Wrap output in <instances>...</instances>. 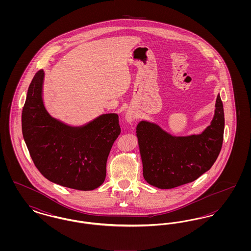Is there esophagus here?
Wrapping results in <instances>:
<instances>
[{
	"label": "esophagus",
	"instance_id": "esophagus-1",
	"mask_svg": "<svg viewBox=\"0 0 251 251\" xmlns=\"http://www.w3.org/2000/svg\"><path fill=\"white\" fill-rule=\"evenodd\" d=\"M126 120H127V121H129V122H131L132 120H134V116L130 111L127 112V114H126Z\"/></svg>",
	"mask_w": 251,
	"mask_h": 251
}]
</instances>
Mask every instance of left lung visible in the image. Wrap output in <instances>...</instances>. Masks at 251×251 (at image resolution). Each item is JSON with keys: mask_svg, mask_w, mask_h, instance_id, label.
<instances>
[{"mask_svg": "<svg viewBox=\"0 0 251 251\" xmlns=\"http://www.w3.org/2000/svg\"><path fill=\"white\" fill-rule=\"evenodd\" d=\"M224 126L223 103L219 95L214 120L201 134L176 137L156 124L141 121L136 133L144 179L161 189L174 188L198 179L212 167L219 155Z\"/></svg>", "mask_w": 251, "mask_h": 251, "instance_id": "left-lung-1", "label": "left lung"}]
</instances>
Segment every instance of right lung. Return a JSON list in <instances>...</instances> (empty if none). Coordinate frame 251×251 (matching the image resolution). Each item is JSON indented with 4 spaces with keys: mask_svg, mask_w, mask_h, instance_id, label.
<instances>
[{
    "mask_svg": "<svg viewBox=\"0 0 251 251\" xmlns=\"http://www.w3.org/2000/svg\"><path fill=\"white\" fill-rule=\"evenodd\" d=\"M44 72H36L23 109L24 141L39 172L49 180L89 191L102 184L112 146L120 133L117 114L101 115L81 128L51 118L43 105Z\"/></svg>",
    "mask_w": 251,
    "mask_h": 251,
    "instance_id": "obj_1",
    "label": "right lung"
}]
</instances>
